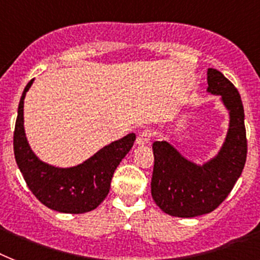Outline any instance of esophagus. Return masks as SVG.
Masks as SVG:
<instances>
[{"mask_svg": "<svg viewBox=\"0 0 260 260\" xmlns=\"http://www.w3.org/2000/svg\"><path fill=\"white\" fill-rule=\"evenodd\" d=\"M152 131L151 129H143L139 132V135H137V139H136V143L137 144H141V145H144V144H148L149 141H151L152 139Z\"/></svg>", "mask_w": 260, "mask_h": 260, "instance_id": "obj_1", "label": "esophagus"}]
</instances>
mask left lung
<instances>
[{
    "instance_id": "8db88e82",
    "label": "left lung",
    "mask_w": 260,
    "mask_h": 260,
    "mask_svg": "<svg viewBox=\"0 0 260 260\" xmlns=\"http://www.w3.org/2000/svg\"><path fill=\"white\" fill-rule=\"evenodd\" d=\"M207 82L211 93L220 94L230 111V129L219 155L198 167L184 159L167 141H155L152 199L166 214L193 218L212 212L233 191L247 159V137L242 99L233 82L210 68Z\"/></svg>"
}]
</instances>
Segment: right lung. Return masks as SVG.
<instances>
[{"label": "right lung", "mask_w": 260, "mask_h": 260, "mask_svg": "<svg viewBox=\"0 0 260 260\" xmlns=\"http://www.w3.org/2000/svg\"><path fill=\"white\" fill-rule=\"evenodd\" d=\"M33 80L25 86L17 113L13 149L17 166L33 195L50 210L84 214L94 210L108 195L115 170L129 152L136 135L129 134L107 145L73 168H56L40 161L27 144L24 131V99Z\"/></svg>", "instance_id": "1"}]
</instances>
